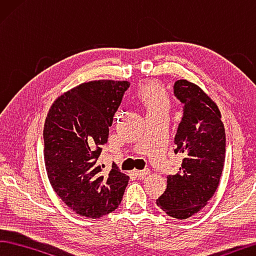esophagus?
Masks as SVG:
<instances>
[{
    "instance_id": "1",
    "label": "esophagus",
    "mask_w": 256,
    "mask_h": 256,
    "mask_svg": "<svg viewBox=\"0 0 256 256\" xmlns=\"http://www.w3.org/2000/svg\"><path fill=\"white\" fill-rule=\"evenodd\" d=\"M134 173H135V176H137V178H145V176H147L150 174V171L148 170H144V171H134Z\"/></svg>"
}]
</instances>
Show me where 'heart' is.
<instances>
[{
    "label": "heart",
    "instance_id": "obj_1",
    "mask_svg": "<svg viewBox=\"0 0 256 256\" xmlns=\"http://www.w3.org/2000/svg\"><path fill=\"white\" fill-rule=\"evenodd\" d=\"M137 98L145 108L147 114H168L171 103L163 85L158 80H145L137 88Z\"/></svg>",
    "mask_w": 256,
    "mask_h": 256
}]
</instances>
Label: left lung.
<instances>
[{"instance_id":"obj_1","label":"left lung","mask_w":256,"mask_h":256,"mask_svg":"<svg viewBox=\"0 0 256 256\" xmlns=\"http://www.w3.org/2000/svg\"><path fill=\"white\" fill-rule=\"evenodd\" d=\"M174 94L183 104L174 153L182 154L183 160L178 173L168 176L166 190L156 204L168 216L186 219L198 214L217 190L225 164L226 135L220 111L200 86L176 80Z\"/></svg>"}]
</instances>
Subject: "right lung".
Returning a JSON list of instances; mask_svg holds the SVG:
<instances>
[{"label":"right lung","instance_id":"1","mask_svg":"<svg viewBox=\"0 0 256 256\" xmlns=\"http://www.w3.org/2000/svg\"><path fill=\"white\" fill-rule=\"evenodd\" d=\"M128 80H98L58 96L44 127V160L48 180L67 207L96 219L118 208L129 176L116 165L102 176L98 158L109 137L114 116Z\"/></svg>","mask_w":256,"mask_h":256}]
</instances>
